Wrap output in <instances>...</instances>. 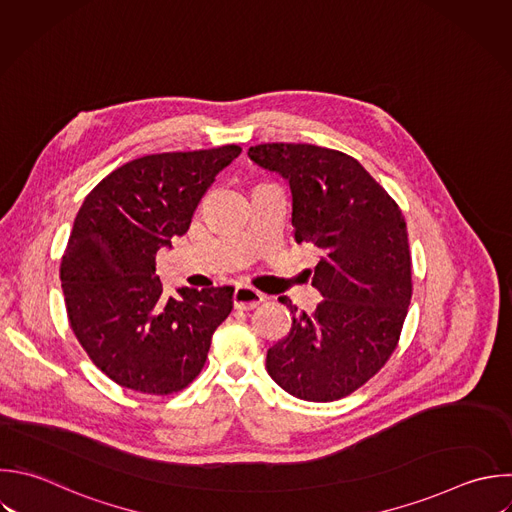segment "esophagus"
<instances>
[{
  "label": "esophagus",
  "mask_w": 512,
  "mask_h": 512,
  "mask_svg": "<svg viewBox=\"0 0 512 512\" xmlns=\"http://www.w3.org/2000/svg\"><path fill=\"white\" fill-rule=\"evenodd\" d=\"M232 298H234V306L238 310H252L266 300V296L262 292H258L256 288H250V286H236Z\"/></svg>",
  "instance_id": "esophagus-1"
}]
</instances>
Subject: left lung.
I'll return each mask as SVG.
<instances>
[{
    "instance_id": "1",
    "label": "left lung",
    "mask_w": 512,
    "mask_h": 512,
    "mask_svg": "<svg viewBox=\"0 0 512 512\" xmlns=\"http://www.w3.org/2000/svg\"><path fill=\"white\" fill-rule=\"evenodd\" d=\"M248 156L290 184L294 238L324 254L312 276L324 300L312 314L278 298L292 328L268 350L266 370L296 398H342L396 348L412 296L406 222L360 162L338 150L280 142Z\"/></svg>"
}]
</instances>
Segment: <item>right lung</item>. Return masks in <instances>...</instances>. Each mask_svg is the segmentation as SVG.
<instances>
[{
	"mask_svg": "<svg viewBox=\"0 0 512 512\" xmlns=\"http://www.w3.org/2000/svg\"><path fill=\"white\" fill-rule=\"evenodd\" d=\"M240 152L230 144L144 156L86 196L62 258V290L82 348L120 386L144 394L186 388L232 312L230 286L166 296L156 254L188 232L216 174Z\"/></svg>",
	"mask_w": 512,
	"mask_h": 512,
	"instance_id": "1",
	"label": "right lung"
}]
</instances>
